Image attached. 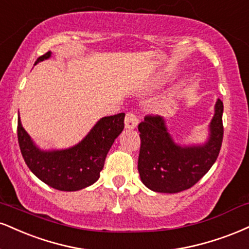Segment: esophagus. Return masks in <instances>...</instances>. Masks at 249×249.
Here are the masks:
<instances>
[{
    "instance_id": "esophagus-1",
    "label": "esophagus",
    "mask_w": 249,
    "mask_h": 249,
    "mask_svg": "<svg viewBox=\"0 0 249 249\" xmlns=\"http://www.w3.org/2000/svg\"><path fill=\"white\" fill-rule=\"evenodd\" d=\"M124 123H125V127H126V128H130V130H132V128H136L137 125H138L137 116L132 112H127L126 116H125V122Z\"/></svg>"
}]
</instances>
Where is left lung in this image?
I'll list each match as a JSON object with an SVG mask.
<instances>
[{
	"instance_id": "obj_1",
	"label": "left lung",
	"mask_w": 249,
	"mask_h": 249,
	"mask_svg": "<svg viewBox=\"0 0 249 249\" xmlns=\"http://www.w3.org/2000/svg\"><path fill=\"white\" fill-rule=\"evenodd\" d=\"M223 102L218 98L204 143L179 145L174 142L163 117L146 116L140 132L139 170L142 182L155 193L175 194L196 184L217 160L223 142Z\"/></svg>"
}]
</instances>
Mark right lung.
<instances>
[{
	"label": "right lung",
	"instance_id": "1",
	"mask_svg": "<svg viewBox=\"0 0 249 249\" xmlns=\"http://www.w3.org/2000/svg\"><path fill=\"white\" fill-rule=\"evenodd\" d=\"M51 54L50 51L39 56L36 64ZM124 112L103 117L76 145L44 151L24 130L18 115L17 136L24 161L40 181L56 190L76 191L89 187L100 178L107 152L124 128Z\"/></svg>",
	"mask_w": 249,
	"mask_h": 249
}]
</instances>
